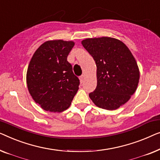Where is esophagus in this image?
<instances>
[{
    "label": "esophagus",
    "mask_w": 160,
    "mask_h": 160,
    "mask_svg": "<svg viewBox=\"0 0 160 160\" xmlns=\"http://www.w3.org/2000/svg\"><path fill=\"white\" fill-rule=\"evenodd\" d=\"M85 79V75H81L80 77V82H83V81H84Z\"/></svg>",
    "instance_id": "obj_1"
}]
</instances>
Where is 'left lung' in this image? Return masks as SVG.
Instances as JSON below:
<instances>
[{
    "label": "left lung",
    "mask_w": 160,
    "mask_h": 160,
    "mask_svg": "<svg viewBox=\"0 0 160 160\" xmlns=\"http://www.w3.org/2000/svg\"><path fill=\"white\" fill-rule=\"evenodd\" d=\"M82 45L97 67V86L90 98L102 109H118L128 102L138 85L140 72L133 55L124 42L113 38H86Z\"/></svg>",
    "instance_id": "obj_1"
}]
</instances>
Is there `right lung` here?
<instances>
[{"instance_id":"add662e5","label":"right lung","mask_w":160,"mask_h":160,"mask_svg":"<svg viewBox=\"0 0 160 160\" xmlns=\"http://www.w3.org/2000/svg\"><path fill=\"white\" fill-rule=\"evenodd\" d=\"M74 46L73 41L48 40L31 58L27 85L35 102L46 111L62 112L67 109L79 89L80 80L67 62Z\"/></svg>"}]
</instances>
